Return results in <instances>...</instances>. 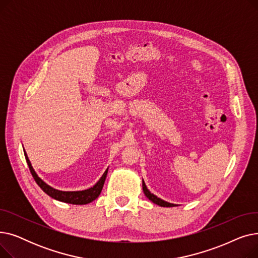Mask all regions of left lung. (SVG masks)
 Masks as SVG:
<instances>
[{
	"label": "left lung",
	"mask_w": 258,
	"mask_h": 258,
	"mask_svg": "<svg viewBox=\"0 0 258 258\" xmlns=\"http://www.w3.org/2000/svg\"><path fill=\"white\" fill-rule=\"evenodd\" d=\"M142 188H143V191H144V195L146 196V198H147L148 200H150V201H152L153 203H155V204H157V205H159V206H161V207H174V206H177L175 204H171V203H168V202H166V201H163L162 199L158 198L157 196L153 195V194L147 189V187H146L144 181H142Z\"/></svg>",
	"instance_id": "8db88e82"
}]
</instances>
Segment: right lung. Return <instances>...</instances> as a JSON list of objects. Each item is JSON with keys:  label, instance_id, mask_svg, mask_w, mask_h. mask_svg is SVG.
Segmentation results:
<instances>
[{"label": "right lung", "instance_id": "right-lung-1", "mask_svg": "<svg viewBox=\"0 0 258 258\" xmlns=\"http://www.w3.org/2000/svg\"><path fill=\"white\" fill-rule=\"evenodd\" d=\"M24 154H25L27 164H28V166H29L30 172L32 174L33 179L35 180L36 184L43 189V191L45 194H47L49 197L53 198L54 200H57V201H60L63 203H69V204H74V205H86V204H89V203L93 202L94 200H96L99 197V195L102 190V187H103V184H104V181L106 178L108 168H106V170L102 174V177L99 179V181L96 184L89 189H86V190L61 191V190H57V189H54L53 187L49 186L42 179H40L36 174V172L34 171L32 165H31V162L28 159V156H27L25 151H24Z\"/></svg>", "mask_w": 258, "mask_h": 258}]
</instances>
